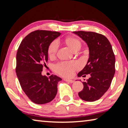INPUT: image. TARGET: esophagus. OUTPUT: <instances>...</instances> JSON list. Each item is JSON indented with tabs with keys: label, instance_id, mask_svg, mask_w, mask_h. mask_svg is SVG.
I'll list each match as a JSON object with an SVG mask.
<instances>
[{
	"label": "esophagus",
	"instance_id": "esophagus-1",
	"mask_svg": "<svg viewBox=\"0 0 128 128\" xmlns=\"http://www.w3.org/2000/svg\"><path fill=\"white\" fill-rule=\"evenodd\" d=\"M64 80L66 82H70V83H73V82H74V81L72 80H69V79H66V78H64Z\"/></svg>",
	"mask_w": 128,
	"mask_h": 128
}]
</instances>
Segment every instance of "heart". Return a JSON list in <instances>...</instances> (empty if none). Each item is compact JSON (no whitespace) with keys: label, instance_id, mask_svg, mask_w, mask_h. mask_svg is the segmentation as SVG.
Instances as JSON below:
<instances>
[{"label":"heart","instance_id":"1","mask_svg":"<svg viewBox=\"0 0 128 128\" xmlns=\"http://www.w3.org/2000/svg\"><path fill=\"white\" fill-rule=\"evenodd\" d=\"M65 42L74 51L81 47V42L76 38H66L65 40ZM58 48H59V43L57 40L53 41L49 46L48 49V53L50 57H53L56 55ZM78 68V64L75 62H61L55 66V69L56 72L59 73L60 75L67 77L72 76L74 70Z\"/></svg>","mask_w":128,"mask_h":128}]
</instances>
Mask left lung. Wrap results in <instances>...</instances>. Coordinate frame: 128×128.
<instances>
[{"label": "left lung", "mask_w": 128, "mask_h": 128, "mask_svg": "<svg viewBox=\"0 0 128 128\" xmlns=\"http://www.w3.org/2000/svg\"><path fill=\"white\" fill-rule=\"evenodd\" d=\"M73 33L85 41L89 51L87 64L77 76L84 77L90 74V77L82 82L84 88L78 95L85 101L97 100L110 87L115 73V57L112 46L102 34L84 31Z\"/></svg>", "instance_id": "obj_1"}]
</instances>
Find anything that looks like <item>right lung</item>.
<instances>
[{
	"label": "right lung",
	"mask_w": 128,
	"mask_h": 128,
	"mask_svg": "<svg viewBox=\"0 0 128 128\" xmlns=\"http://www.w3.org/2000/svg\"><path fill=\"white\" fill-rule=\"evenodd\" d=\"M60 34L57 32L36 30L25 36L17 50V78L25 94L36 104L50 102L57 94L61 78L54 74L47 77L42 72L48 62L49 46Z\"/></svg>",
	"instance_id": "1"
}]
</instances>
